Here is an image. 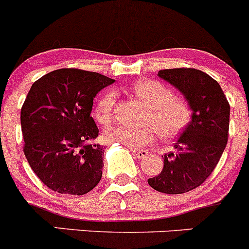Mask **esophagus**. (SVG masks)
I'll use <instances>...</instances> for the list:
<instances>
[{"instance_id":"obj_1","label":"esophagus","mask_w":249,"mask_h":249,"mask_svg":"<svg viewBox=\"0 0 249 249\" xmlns=\"http://www.w3.org/2000/svg\"><path fill=\"white\" fill-rule=\"evenodd\" d=\"M132 152H133V155H134V157L137 158V160H142V158H143V157H146V156H147V151H145V150H132Z\"/></svg>"}]
</instances>
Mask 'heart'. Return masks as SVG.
I'll return each mask as SVG.
<instances>
[{"instance_id": "heart-1", "label": "heart", "mask_w": 249, "mask_h": 249, "mask_svg": "<svg viewBox=\"0 0 249 249\" xmlns=\"http://www.w3.org/2000/svg\"><path fill=\"white\" fill-rule=\"evenodd\" d=\"M129 92L147 107L142 128H130L116 124L106 130L109 142H119L130 148H142L151 145L160 135L163 139H173L181 134L192 119V107L188 101L175 96L173 89L158 80L142 79L130 85ZM116 93L107 91L94 106V117L102 124H109L114 117Z\"/></svg>"}]
</instances>
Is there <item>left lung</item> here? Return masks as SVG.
<instances>
[{"mask_svg": "<svg viewBox=\"0 0 249 249\" xmlns=\"http://www.w3.org/2000/svg\"><path fill=\"white\" fill-rule=\"evenodd\" d=\"M158 75L180 89L193 114L175 151L164 155L162 171L147 182L162 193L182 194L204 183L218 164L229 137L230 106L219 84L199 69H162Z\"/></svg>", "mask_w": 249, "mask_h": 249, "instance_id": "left-lung-1", "label": "left lung"}]
</instances>
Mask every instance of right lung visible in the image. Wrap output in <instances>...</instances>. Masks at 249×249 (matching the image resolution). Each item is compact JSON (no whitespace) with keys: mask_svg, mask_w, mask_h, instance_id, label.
<instances>
[{"mask_svg":"<svg viewBox=\"0 0 249 249\" xmlns=\"http://www.w3.org/2000/svg\"><path fill=\"white\" fill-rule=\"evenodd\" d=\"M114 79L76 68L56 69L31 86L21 107L24 153L40 181L61 194L83 196L99 183L104 150L91 116L93 98Z\"/></svg>","mask_w":249,"mask_h":249,"instance_id":"obj_1","label":"right lung"}]
</instances>
